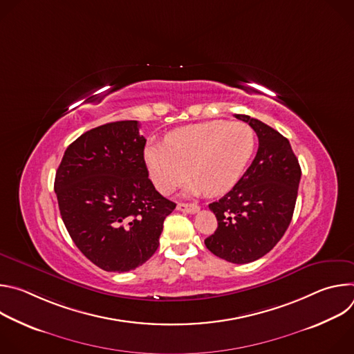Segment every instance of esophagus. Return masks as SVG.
<instances>
[{
    "mask_svg": "<svg viewBox=\"0 0 354 354\" xmlns=\"http://www.w3.org/2000/svg\"><path fill=\"white\" fill-rule=\"evenodd\" d=\"M176 209L180 212H185V213H190V214L198 212V206L193 205V203H178Z\"/></svg>",
    "mask_w": 354,
    "mask_h": 354,
    "instance_id": "esophagus-1",
    "label": "esophagus"
}]
</instances>
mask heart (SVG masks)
I'll return each mask as SVG.
<instances>
[{
  "label": "heart",
  "mask_w": 354,
  "mask_h": 354,
  "mask_svg": "<svg viewBox=\"0 0 354 354\" xmlns=\"http://www.w3.org/2000/svg\"><path fill=\"white\" fill-rule=\"evenodd\" d=\"M257 134L243 122L212 120L171 131L165 142L145 148V162L154 186L164 194L193 179L192 193L221 196L245 174L255 153Z\"/></svg>",
  "instance_id": "heart-1"
}]
</instances>
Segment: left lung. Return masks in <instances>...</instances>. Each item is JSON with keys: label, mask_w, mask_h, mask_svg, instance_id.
<instances>
[{"label": "left lung", "mask_w": 354, "mask_h": 354, "mask_svg": "<svg viewBox=\"0 0 354 354\" xmlns=\"http://www.w3.org/2000/svg\"><path fill=\"white\" fill-rule=\"evenodd\" d=\"M255 130L259 148L239 182L209 209L218 227L205 239L216 257L236 265L258 261L288 228L298 193L301 168L290 141L263 122L234 115Z\"/></svg>", "instance_id": "1"}]
</instances>
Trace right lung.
<instances>
[{
    "mask_svg": "<svg viewBox=\"0 0 354 354\" xmlns=\"http://www.w3.org/2000/svg\"><path fill=\"white\" fill-rule=\"evenodd\" d=\"M137 120L95 127L68 145L55 192L77 248L97 268L129 272L156 254L176 205L148 178Z\"/></svg>",
    "mask_w": 354,
    "mask_h": 354,
    "instance_id": "obj_1",
    "label": "right lung"
}]
</instances>
